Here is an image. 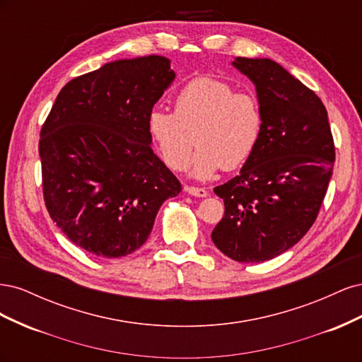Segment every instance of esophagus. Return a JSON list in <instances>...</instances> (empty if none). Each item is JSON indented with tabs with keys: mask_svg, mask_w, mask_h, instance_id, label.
Instances as JSON below:
<instances>
[{
	"mask_svg": "<svg viewBox=\"0 0 362 362\" xmlns=\"http://www.w3.org/2000/svg\"><path fill=\"white\" fill-rule=\"evenodd\" d=\"M184 190L187 192L189 194H192V196H198V198H205V196L208 194L206 189H204V187H194V185H185Z\"/></svg>",
	"mask_w": 362,
	"mask_h": 362,
	"instance_id": "34e87169",
	"label": "esophagus"
}]
</instances>
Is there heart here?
I'll return each mask as SVG.
<instances>
[{
	"label": "heart",
	"instance_id": "1",
	"mask_svg": "<svg viewBox=\"0 0 362 362\" xmlns=\"http://www.w3.org/2000/svg\"><path fill=\"white\" fill-rule=\"evenodd\" d=\"M262 129L259 103L247 92L214 76H196L175 95L173 113L154 110L148 133L161 160L175 172L189 168L193 140L198 145L192 175L210 178L242 166L254 154Z\"/></svg>",
	"mask_w": 362,
	"mask_h": 362
}]
</instances>
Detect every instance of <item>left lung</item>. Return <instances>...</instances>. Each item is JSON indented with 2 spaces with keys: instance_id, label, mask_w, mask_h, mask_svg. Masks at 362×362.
Returning <instances> with one entry per match:
<instances>
[{
  "instance_id": "obj_1",
  "label": "left lung",
  "mask_w": 362,
  "mask_h": 362,
  "mask_svg": "<svg viewBox=\"0 0 362 362\" xmlns=\"http://www.w3.org/2000/svg\"><path fill=\"white\" fill-rule=\"evenodd\" d=\"M233 64L255 84L262 129L237 177L214 187L225 214L211 238L234 261L261 262L310 231L331 180L335 146L322 100L281 64L246 57Z\"/></svg>"
}]
</instances>
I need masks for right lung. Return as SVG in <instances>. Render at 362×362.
I'll return each mask as SVG.
<instances>
[{
    "label": "right lung",
    "mask_w": 362,
    "mask_h": 362,
    "mask_svg": "<svg viewBox=\"0 0 362 362\" xmlns=\"http://www.w3.org/2000/svg\"><path fill=\"white\" fill-rule=\"evenodd\" d=\"M175 78L161 56L116 60L71 80L40 129L47 210L71 242L117 258L144 245L181 182L151 145L148 116Z\"/></svg>",
    "instance_id": "obj_1"
}]
</instances>
